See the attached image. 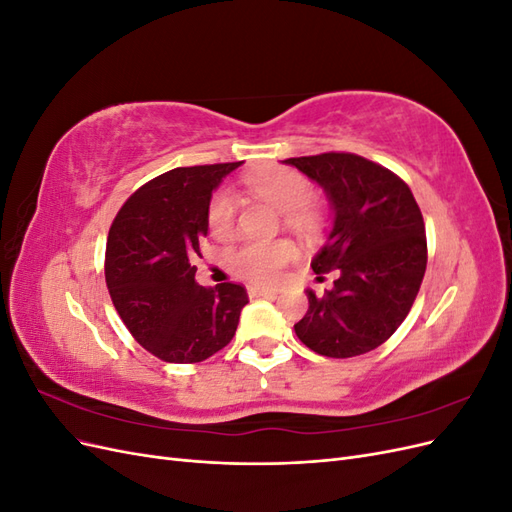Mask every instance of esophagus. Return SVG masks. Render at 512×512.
<instances>
[{"label": "esophagus", "mask_w": 512, "mask_h": 512, "mask_svg": "<svg viewBox=\"0 0 512 512\" xmlns=\"http://www.w3.org/2000/svg\"><path fill=\"white\" fill-rule=\"evenodd\" d=\"M247 292H250V297H275L277 294L273 288H250Z\"/></svg>", "instance_id": "1"}]
</instances>
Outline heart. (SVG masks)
<instances>
[{
  "mask_svg": "<svg viewBox=\"0 0 512 512\" xmlns=\"http://www.w3.org/2000/svg\"><path fill=\"white\" fill-rule=\"evenodd\" d=\"M247 190L267 200L277 211L284 213L288 228L312 232L318 226V209L309 203L312 198V181L299 170L288 166H271L245 177ZM237 203L230 192H218L209 205V226L213 235L228 237L235 230ZM294 258V247L288 241H250L235 252L230 267L243 280L269 286L280 280L284 267Z\"/></svg>",
  "mask_w": 512,
  "mask_h": 512,
  "instance_id": "b5f03b06",
  "label": "heart"
}]
</instances>
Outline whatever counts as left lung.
Segmentation results:
<instances>
[{"mask_svg":"<svg viewBox=\"0 0 512 512\" xmlns=\"http://www.w3.org/2000/svg\"><path fill=\"white\" fill-rule=\"evenodd\" d=\"M284 162L329 198L333 226L312 269H337V280L322 297L305 290L309 309L294 333L309 350L331 359L374 350L406 320L421 288L427 267L421 209L397 175L354 153Z\"/></svg>","mask_w":512,"mask_h":512,"instance_id":"1","label":"left lung"}]
</instances>
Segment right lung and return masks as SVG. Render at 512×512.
Listing matches in <instances>:
<instances>
[{
    "label": "right lung",
    "mask_w": 512,
    "mask_h": 512,
    "mask_svg": "<svg viewBox=\"0 0 512 512\" xmlns=\"http://www.w3.org/2000/svg\"><path fill=\"white\" fill-rule=\"evenodd\" d=\"M243 162L175 168L136 190L106 243V286L134 339L166 363H200L230 344L247 292L196 284L194 258L209 232V205Z\"/></svg>",
    "instance_id": "right-lung-1"
}]
</instances>
